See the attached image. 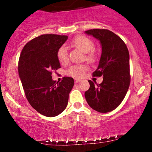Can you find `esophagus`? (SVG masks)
<instances>
[{
	"label": "esophagus",
	"instance_id": "1",
	"mask_svg": "<svg viewBox=\"0 0 152 152\" xmlns=\"http://www.w3.org/2000/svg\"><path fill=\"white\" fill-rule=\"evenodd\" d=\"M80 81H81V80L78 79V78H76V79H75V83H78V82Z\"/></svg>",
	"mask_w": 152,
	"mask_h": 152
}]
</instances>
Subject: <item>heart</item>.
<instances>
[{
	"mask_svg": "<svg viewBox=\"0 0 152 152\" xmlns=\"http://www.w3.org/2000/svg\"><path fill=\"white\" fill-rule=\"evenodd\" d=\"M71 43L78 48L82 51L86 53V58L91 61H94L96 58L95 52L91 50L94 47V43L91 39L85 36H78L71 41ZM57 58L61 64H66L69 61L67 48L65 46H61L57 51ZM88 70V66L86 64H76L69 67L66 73L73 77L80 78L84 74L85 71Z\"/></svg>",
	"mask_w": 152,
	"mask_h": 152,
	"instance_id": "1",
	"label": "heart"
}]
</instances>
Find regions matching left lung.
<instances>
[{"mask_svg":"<svg viewBox=\"0 0 152 152\" xmlns=\"http://www.w3.org/2000/svg\"><path fill=\"white\" fill-rule=\"evenodd\" d=\"M85 33L98 39L102 45V56L93 76L103 77L99 84L88 81L90 88L85 92V98L95 111L109 112L120 105L129 87V53L125 43L112 31L91 29Z\"/></svg>","mask_w":152,"mask_h":152,"instance_id":"1","label":"left lung"}]
</instances>
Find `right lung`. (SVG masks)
Masks as SVG:
<instances>
[{"mask_svg": "<svg viewBox=\"0 0 152 152\" xmlns=\"http://www.w3.org/2000/svg\"><path fill=\"white\" fill-rule=\"evenodd\" d=\"M67 36L43 34L28 42L18 61V74L26 99L38 113L48 117L58 116L65 110L74 78L52 79V71L61 68L57 51Z\"/></svg>", "mask_w": 152, "mask_h": 152, "instance_id": "1", "label": "right lung"}]
</instances>
